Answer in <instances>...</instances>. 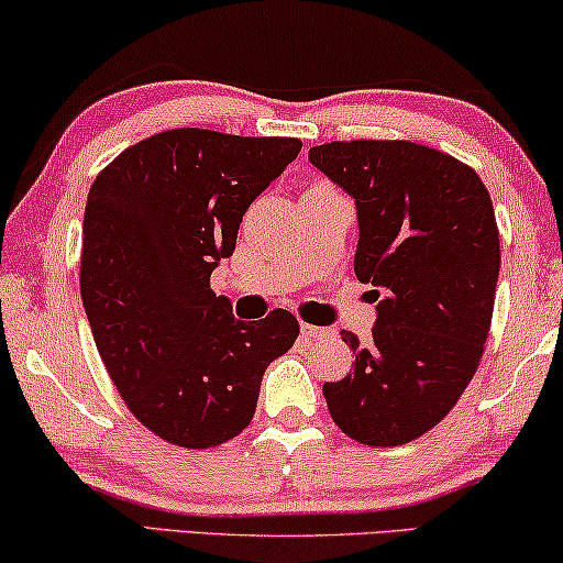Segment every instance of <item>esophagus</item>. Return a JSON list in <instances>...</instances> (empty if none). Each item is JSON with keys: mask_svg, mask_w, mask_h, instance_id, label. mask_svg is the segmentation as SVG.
Segmentation results:
<instances>
[{"mask_svg": "<svg viewBox=\"0 0 563 563\" xmlns=\"http://www.w3.org/2000/svg\"><path fill=\"white\" fill-rule=\"evenodd\" d=\"M300 334L306 339H327L334 334L331 329H323V327H313V323H300Z\"/></svg>", "mask_w": 563, "mask_h": 563, "instance_id": "obj_1", "label": "esophagus"}]
</instances>
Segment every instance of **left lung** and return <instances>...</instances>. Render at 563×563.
<instances>
[{"mask_svg":"<svg viewBox=\"0 0 563 563\" xmlns=\"http://www.w3.org/2000/svg\"><path fill=\"white\" fill-rule=\"evenodd\" d=\"M308 161L354 199V273L383 290L367 342L342 336L354 372L323 398L346 437L400 446L456 406L485 352L500 275L493 201L470 165L406 140L327 142Z\"/></svg>","mask_w":563,"mask_h":563,"instance_id":"left-lung-1","label":"left lung"}]
</instances>
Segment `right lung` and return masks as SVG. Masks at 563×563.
<instances>
[{
    "mask_svg": "<svg viewBox=\"0 0 563 563\" xmlns=\"http://www.w3.org/2000/svg\"><path fill=\"white\" fill-rule=\"evenodd\" d=\"M300 147L184 126L126 147L93 180L81 250L93 342L134 418L176 446L247 429L267 364L296 342V316L244 323L209 278Z\"/></svg>",
    "mask_w": 563,
    "mask_h": 563,
    "instance_id": "obj_1",
    "label": "right lung"
}]
</instances>
